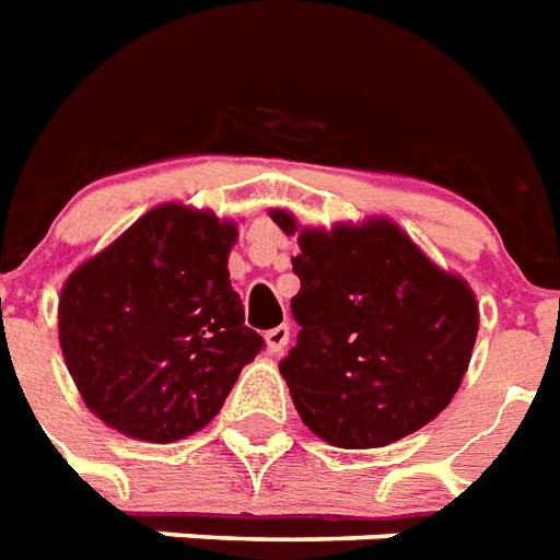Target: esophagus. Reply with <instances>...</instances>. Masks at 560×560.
<instances>
[{
    "label": "esophagus",
    "mask_w": 560,
    "mask_h": 560,
    "mask_svg": "<svg viewBox=\"0 0 560 560\" xmlns=\"http://www.w3.org/2000/svg\"><path fill=\"white\" fill-rule=\"evenodd\" d=\"M289 339H292V334H289V327L285 325L271 327V330L265 334V345H268V351H271V354H280V351H285Z\"/></svg>",
    "instance_id": "obj_1"
}]
</instances>
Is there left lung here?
Wrapping results in <instances>:
<instances>
[{
    "mask_svg": "<svg viewBox=\"0 0 560 560\" xmlns=\"http://www.w3.org/2000/svg\"><path fill=\"white\" fill-rule=\"evenodd\" d=\"M298 342L280 375L304 424L339 448H381L443 413L478 336L472 289L436 268L393 221L301 230Z\"/></svg>",
    "mask_w": 560,
    "mask_h": 560,
    "instance_id": "1",
    "label": "left lung"
}]
</instances>
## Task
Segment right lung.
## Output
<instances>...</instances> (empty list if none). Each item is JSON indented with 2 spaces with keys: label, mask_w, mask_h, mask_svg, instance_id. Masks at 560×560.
<instances>
[{
  "label": "right lung",
  "mask_w": 560,
  "mask_h": 560,
  "mask_svg": "<svg viewBox=\"0 0 560 560\" xmlns=\"http://www.w3.org/2000/svg\"><path fill=\"white\" fill-rule=\"evenodd\" d=\"M233 221L165 203L67 277L61 354L85 405L144 443L212 422L265 339L230 285Z\"/></svg>",
  "instance_id": "add662e5"
}]
</instances>
